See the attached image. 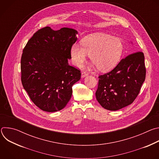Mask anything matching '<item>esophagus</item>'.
<instances>
[{"label": "esophagus", "mask_w": 159, "mask_h": 159, "mask_svg": "<svg viewBox=\"0 0 159 159\" xmlns=\"http://www.w3.org/2000/svg\"><path fill=\"white\" fill-rule=\"evenodd\" d=\"M87 75H88V73L87 72H85V71H84V72H82L81 77H82V78H83V77H86Z\"/></svg>", "instance_id": "obj_1"}]
</instances>
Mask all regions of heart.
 <instances>
[{"label":"heart","instance_id":"heart-1","mask_svg":"<svg viewBox=\"0 0 159 159\" xmlns=\"http://www.w3.org/2000/svg\"><path fill=\"white\" fill-rule=\"evenodd\" d=\"M81 45L75 43L70 50L74 65L80 66L85 61L87 54L98 69L107 71L114 67L120 59L123 44L118 38L104 33H94L83 38Z\"/></svg>","mask_w":159,"mask_h":159}]
</instances>
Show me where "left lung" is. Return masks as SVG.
I'll list each match as a JSON object with an SVG mask.
<instances>
[{
  "label": "left lung",
  "instance_id": "1",
  "mask_svg": "<svg viewBox=\"0 0 159 159\" xmlns=\"http://www.w3.org/2000/svg\"><path fill=\"white\" fill-rule=\"evenodd\" d=\"M144 54L133 52L122 59L114 69L99 76L96 96L104 109L117 111L131 104L145 81Z\"/></svg>",
  "mask_w": 159,
  "mask_h": 159
}]
</instances>
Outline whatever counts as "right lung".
Returning <instances> with one entry per match:
<instances>
[{"label":"right lung","instance_id":"obj_1","mask_svg":"<svg viewBox=\"0 0 159 159\" xmlns=\"http://www.w3.org/2000/svg\"><path fill=\"white\" fill-rule=\"evenodd\" d=\"M77 34L72 28L54 31L46 26L38 30L23 49L21 82L31 100L44 111L64 108L71 98L72 85L80 79V70L68 63Z\"/></svg>","mask_w":159,"mask_h":159}]
</instances>
